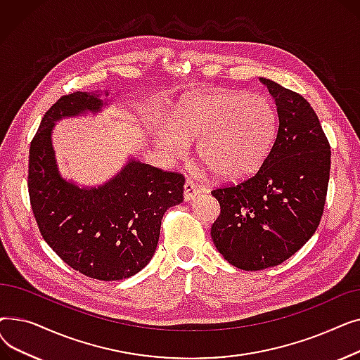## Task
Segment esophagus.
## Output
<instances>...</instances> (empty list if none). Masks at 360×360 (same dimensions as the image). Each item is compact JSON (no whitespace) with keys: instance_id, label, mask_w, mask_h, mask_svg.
I'll use <instances>...</instances> for the list:
<instances>
[{"instance_id":"esophagus-1","label":"esophagus","mask_w":360,"mask_h":360,"mask_svg":"<svg viewBox=\"0 0 360 360\" xmlns=\"http://www.w3.org/2000/svg\"><path fill=\"white\" fill-rule=\"evenodd\" d=\"M202 191H204L202 186L197 185L193 181H186L185 185H184V198H185V201H191L197 195H200Z\"/></svg>"}]
</instances>
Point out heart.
Masks as SVG:
<instances>
[{
    "label": "heart",
    "instance_id": "heart-1",
    "mask_svg": "<svg viewBox=\"0 0 360 360\" xmlns=\"http://www.w3.org/2000/svg\"><path fill=\"white\" fill-rule=\"evenodd\" d=\"M277 113L261 94L207 91L184 99L155 143L172 156H184L197 141L198 158L221 179L251 175L269 156L277 136Z\"/></svg>",
    "mask_w": 360,
    "mask_h": 360
}]
</instances>
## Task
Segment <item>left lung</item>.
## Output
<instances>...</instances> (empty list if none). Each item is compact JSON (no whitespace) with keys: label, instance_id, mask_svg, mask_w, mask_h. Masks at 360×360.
I'll list each match as a JSON object with an SVG mask.
<instances>
[{"label":"left lung","instance_id":"obj_1","mask_svg":"<svg viewBox=\"0 0 360 360\" xmlns=\"http://www.w3.org/2000/svg\"><path fill=\"white\" fill-rule=\"evenodd\" d=\"M259 80L277 106L274 144L254 176L212 191L220 204L212 239L226 261L245 271L278 266L315 233L331 166L330 143L309 102Z\"/></svg>","mask_w":360,"mask_h":360}]
</instances>
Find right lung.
Masks as SVG:
<instances>
[{"mask_svg":"<svg viewBox=\"0 0 360 360\" xmlns=\"http://www.w3.org/2000/svg\"><path fill=\"white\" fill-rule=\"evenodd\" d=\"M103 105L98 93L75 91L48 109L30 143L27 186L36 223L55 254L87 277L110 281L150 262L165 212L184 201L185 178L129 159L99 186L64 179L51 139L55 122L98 113Z\"/></svg>","mask_w":360,"mask_h":360,"instance_id":"add662e5","label":"right lung"}]
</instances>
